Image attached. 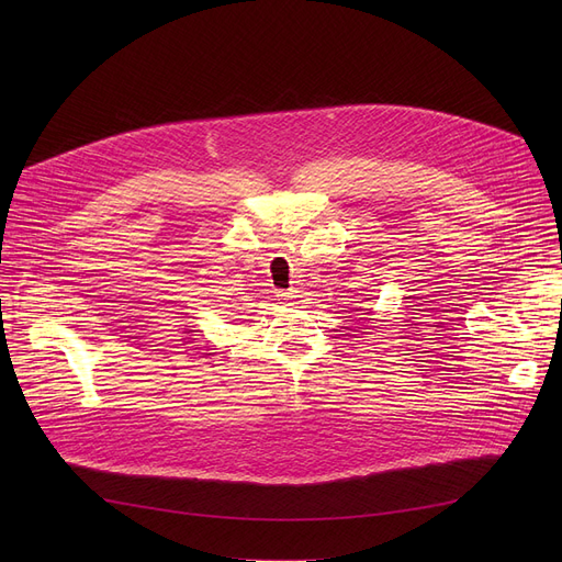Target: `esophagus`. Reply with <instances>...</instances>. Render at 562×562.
Returning a JSON list of instances; mask_svg holds the SVG:
<instances>
[{
  "label": "esophagus",
  "mask_w": 562,
  "mask_h": 562,
  "mask_svg": "<svg viewBox=\"0 0 562 562\" xmlns=\"http://www.w3.org/2000/svg\"><path fill=\"white\" fill-rule=\"evenodd\" d=\"M278 296H280L282 301H293V299H296V291H280Z\"/></svg>",
  "instance_id": "1"
}]
</instances>
